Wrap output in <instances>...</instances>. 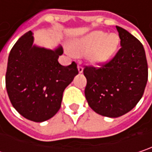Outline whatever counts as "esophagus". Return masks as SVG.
Returning <instances> with one entry per match:
<instances>
[{"mask_svg": "<svg viewBox=\"0 0 152 152\" xmlns=\"http://www.w3.org/2000/svg\"><path fill=\"white\" fill-rule=\"evenodd\" d=\"M78 70H79V72H80V73L83 72V66H82L81 61H80V62L78 63Z\"/></svg>", "mask_w": 152, "mask_h": 152, "instance_id": "obj_1", "label": "esophagus"}]
</instances>
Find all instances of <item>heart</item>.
I'll use <instances>...</instances> for the list:
<instances>
[{"label":"heart","instance_id":"b5f03b06","mask_svg":"<svg viewBox=\"0 0 152 152\" xmlns=\"http://www.w3.org/2000/svg\"><path fill=\"white\" fill-rule=\"evenodd\" d=\"M118 45L119 37L117 34H107L104 31H94L73 41L70 45V50L76 56L88 53L90 62L99 66L113 55Z\"/></svg>","mask_w":152,"mask_h":152}]
</instances>
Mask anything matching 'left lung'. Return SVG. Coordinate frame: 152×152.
I'll list each match as a JSON object with an SVG mask.
<instances>
[{"label":"left lung","instance_id":"1","mask_svg":"<svg viewBox=\"0 0 152 152\" xmlns=\"http://www.w3.org/2000/svg\"><path fill=\"white\" fill-rule=\"evenodd\" d=\"M117 27L121 48L100 67L84 68L86 99L92 110L104 117L118 118L133 109L141 99L148 80V65L142 43Z\"/></svg>","mask_w":152,"mask_h":152}]
</instances>
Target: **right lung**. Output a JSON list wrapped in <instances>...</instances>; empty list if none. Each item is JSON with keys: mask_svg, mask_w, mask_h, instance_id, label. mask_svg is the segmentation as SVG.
Returning <instances> with one entry per match:
<instances>
[{"mask_svg": "<svg viewBox=\"0 0 152 152\" xmlns=\"http://www.w3.org/2000/svg\"><path fill=\"white\" fill-rule=\"evenodd\" d=\"M31 31L11 49L6 72V88L17 112L34 122H43L58 113L63 92L79 73L77 64L62 66L58 61L63 49L33 45Z\"/></svg>", "mask_w": 152, "mask_h": 152, "instance_id": "right-lung-1", "label": "right lung"}]
</instances>
